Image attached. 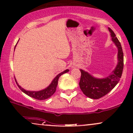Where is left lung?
Returning a JSON list of instances; mask_svg holds the SVG:
<instances>
[{
	"label": "left lung",
	"mask_w": 133,
	"mask_h": 133,
	"mask_svg": "<svg viewBox=\"0 0 133 133\" xmlns=\"http://www.w3.org/2000/svg\"><path fill=\"white\" fill-rule=\"evenodd\" d=\"M113 42L118 48V63L111 74L103 79H96L87 72L80 70L81 77L79 86L82 91L87 97L93 99L102 97L110 92L117 84L121 78L123 69V53L121 44L111 29L108 28Z\"/></svg>",
	"instance_id": "left-lung-1"
}]
</instances>
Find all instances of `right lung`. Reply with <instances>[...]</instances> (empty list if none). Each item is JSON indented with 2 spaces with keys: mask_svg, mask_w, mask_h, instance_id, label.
<instances>
[{
  "mask_svg": "<svg viewBox=\"0 0 133 133\" xmlns=\"http://www.w3.org/2000/svg\"><path fill=\"white\" fill-rule=\"evenodd\" d=\"M68 71L69 70H65L64 71L61 72V73L58 74V75L54 78L50 85H49V87H47L46 88H45V90L39 91H30L25 90L24 89L22 88L20 85H18L16 79L15 81L20 90H21L22 91L24 92V93L26 94V95L30 96V97L34 98V99H36L37 100H41V101H42V100H45L48 99V98H50L51 96L55 92L56 88H57L58 84V80H59V77L62 75L63 74L66 73V72Z\"/></svg>",
  "mask_w": 133,
  "mask_h": 133,
  "instance_id": "1",
  "label": "right lung"
}]
</instances>
